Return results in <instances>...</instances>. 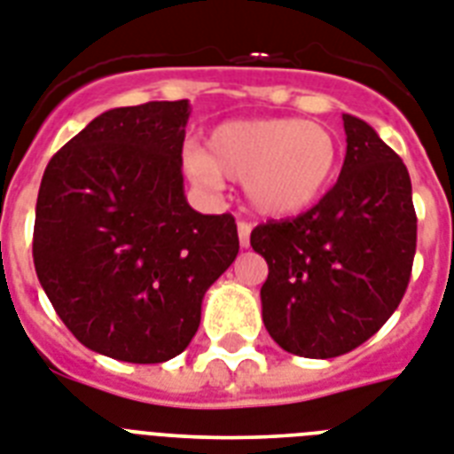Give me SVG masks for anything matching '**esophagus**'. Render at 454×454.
Instances as JSON below:
<instances>
[{
	"label": "esophagus",
	"instance_id": "34e87169",
	"mask_svg": "<svg viewBox=\"0 0 454 454\" xmlns=\"http://www.w3.org/2000/svg\"><path fill=\"white\" fill-rule=\"evenodd\" d=\"M239 243H241V248H248L250 246V231H253V224L246 223V220H239Z\"/></svg>",
	"mask_w": 454,
	"mask_h": 454
}]
</instances>
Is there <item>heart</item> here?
Wrapping results in <instances>:
<instances>
[{"instance_id": "1", "label": "heart", "mask_w": 454, "mask_h": 454, "mask_svg": "<svg viewBox=\"0 0 454 454\" xmlns=\"http://www.w3.org/2000/svg\"><path fill=\"white\" fill-rule=\"evenodd\" d=\"M339 164V138L320 122L297 118L231 120L190 151L185 167L194 181L220 185V176L243 181L254 211L287 218L306 211L329 185Z\"/></svg>"}]
</instances>
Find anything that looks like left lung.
<instances>
[{"label":"left lung","mask_w":454,"mask_h":454,"mask_svg":"<svg viewBox=\"0 0 454 454\" xmlns=\"http://www.w3.org/2000/svg\"><path fill=\"white\" fill-rule=\"evenodd\" d=\"M336 185L297 218L269 220L250 246L269 264L262 320L299 357L346 355L383 327L413 269L418 218L406 164L376 129L343 115Z\"/></svg>","instance_id":"1"}]
</instances>
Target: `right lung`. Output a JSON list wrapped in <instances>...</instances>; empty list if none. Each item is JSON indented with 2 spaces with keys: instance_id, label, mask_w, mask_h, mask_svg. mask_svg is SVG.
<instances>
[{
  "instance_id": "obj_1",
  "label": "right lung",
  "mask_w": 454,
  "mask_h": 454,
  "mask_svg": "<svg viewBox=\"0 0 454 454\" xmlns=\"http://www.w3.org/2000/svg\"><path fill=\"white\" fill-rule=\"evenodd\" d=\"M190 104L111 108L59 148L41 178L34 269L85 348L132 364L181 355L206 290L239 253L234 215L183 192Z\"/></svg>"
}]
</instances>
